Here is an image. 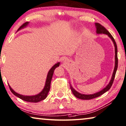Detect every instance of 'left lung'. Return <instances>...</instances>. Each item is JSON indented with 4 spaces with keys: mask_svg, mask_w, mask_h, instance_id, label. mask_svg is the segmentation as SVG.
Here are the masks:
<instances>
[{
    "mask_svg": "<svg viewBox=\"0 0 126 126\" xmlns=\"http://www.w3.org/2000/svg\"><path fill=\"white\" fill-rule=\"evenodd\" d=\"M95 26H96L97 34H102V33H103V34L107 35L111 39V40H112L113 43H114V45L115 46V67H114V72H113V74H112V77H111L110 81L107 86H106L105 88H104L102 90H101V91H100L99 92H98V93L94 94L85 95V94H82L79 93L78 91H76V90L72 87L71 84H70L71 90V91L72 92V93H73V94L74 95V96L77 97V98L83 99V100H90V99L97 98V97H98L99 96H100V95H102V94H103L105 93L106 92L109 91V90L110 89L111 86H112L113 81H114V78H115V77L117 68H118V49H117L116 43L115 41L114 38H113L112 35H111V33H110L105 28H104V27L101 25L100 24L98 23H95Z\"/></svg>",
    "mask_w": 126,
    "mask_h": 126,
    "instance_id": "8db88e82",
    "label": "left lung"
}]
</instances>
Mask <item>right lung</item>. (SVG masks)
Segmentation results:
<instances>
[{
	"label": "right lung",
	"mask_w": 126,
	"mask_h": 126,
	"mask_svg": "<svg viewBox=\"0 0 126 126\" xmlns=\"http://www.w3.org/2000/svg\"><path fill=\"white\" fill-rule=\"evenodd\" d=\"M28 24H29V22H28L24 23L23 25L21 26L19 28V29L17 30V31H18L19 30L22 29V28H24V27H27ZM59 65H60V63L58 62L56 64H55V65H53L52 68L49 70L48 72V74L47 76V79H46V84H45V87H44L43 90H42L39 94H38L33 95V96H26V95H20L19 94H17L16 93L15 91H14V90L12 89V88L10 87L9 84H8V86H9L11 91L12 92V93L14 95H15V96L18 97V98L22 99V100L26 101V102L36 103V102H40V101L41 100H44V99H45L46 98H47L48 93L49 90H50L51 81V79H52L53 74H54L55 69L57 67L59 66Z\"/></svg>",
	"instance_id": "add662e5"
}]
</instances>
